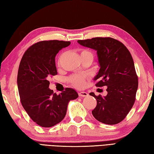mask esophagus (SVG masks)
I'll use <instances>...</instances> for the list:
<instances>
[{
  "label": "esophagus",
  "mask_w": 154,
  "mask_h": 154,
  "mask_svg": "<svg viewBox=\"0 0 154 154\" xmlns=\"http://www.w3.org/2000/svg\"><path fill=\"white\" fill-rule=\"evenodd\" d=\"M79 97H87V96H88V93L87 92L81 91L79 93Z\"/></svg>",
  "instance_id": "esophagus-1"
}]
</instances>
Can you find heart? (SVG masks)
<instances>
[{
	"label": "heart",
	"mask_w": 154,
	"mask_h": 154,
	"mask_svg": "<svg viewBox=\"0 0 154 154\" xmlns=\"http://www.w3.org/2000/svg\"><path fill=\"white\" fill-rule=\"evenodd\" d=\"M80 58L81 61L84 59H91L93 60V54L88 50L86 49H81L80 51ZM61 62V58L59 59L58 64H60ZM69 81L73 84V85L77 87V88H82L85 85V78L83 76L79 75H72L69 79Z\"/></svg>",
	"instance_id": "obj_1"
}]
</instances>
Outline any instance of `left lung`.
<instances>
[{"mask_svg":"<svg viewBox=\"0 0 154 154\" xmlns=\"http://www.w3.org/2000/svg\"><path fill=\"white\" fill-rule=\"evenodd\" d=\"M83 47L97 51L100 69L94 81L97 87L107 86L105 97L89 95L97 100L93 117L105 124L114 125L125 119L133 107L138 78L133 58L121 42L111 37H95L77 41Z\"/></svg>","mask_w":154,"mask_h":154,"instance_id":"1","label":"left lung"}]
</instances>
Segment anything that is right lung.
Here are the masks:
<instances>
[{
	"label": "right lung",
	"mask_w": 154,
	"mask_h": 154,
	"mask_svg": "<svg viewBox=\"0 0 154 154\" xmlns=\"http://www.w3.org/2000/svg\"><path fill=\"white\" fill-rule=\"evenodd\" d=\"M69 41L58 40L38 42L27 49L21 59L17 75L20 102L33 122L43 128L61 122L71 100L78 93L66 88L59 95L49 88V79L57 74L55 56Z\"/></svg>",
	"instance_id": "1"
}]
</instances>
